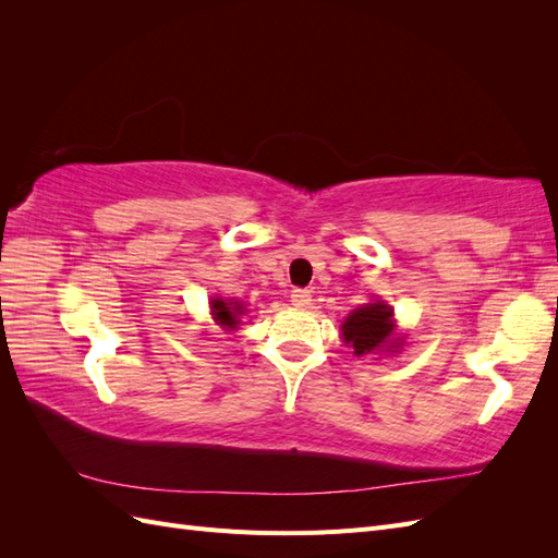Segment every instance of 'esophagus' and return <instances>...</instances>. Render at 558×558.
<instances>
[{"label": "esophagus", "instance_id": "34e87169", "mask_svg": "<svg viewBox=\"0 0 558 558\" xmlns=\"http://www.w3.org/2000/svg\"><path fill=\"white\" fill-rule=\"evenodd\" d=\"M291 302L295 307H310L312 305V293L307 289H295L291 293Z\"/></svg>", "mask_w": 558, "mask_h": 558}]
</instances>
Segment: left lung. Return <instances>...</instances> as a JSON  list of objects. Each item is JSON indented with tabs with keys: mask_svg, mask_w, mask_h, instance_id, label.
<instances>
[{
	"mask_svg": "<svg viewBox=\"0 0 558 558\" xmlns=\"http://www.w3.org/2000/svg\"><path fill=\"white\" fill-rule=\"evenodd\" d=\"M396 335L393 307L384 300L367 302V305L353 310L342 324V340L353 349L356 356L379 351H398L402 347Z\"/></svg>",
	"mask_w": 558,
	"mask_h": 558,
	"instance_id": "8db88e82",
	"label": "left lung"
}]
</instances>
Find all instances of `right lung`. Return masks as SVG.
Here are the masks:
<instances>
[{
  "mask_svg": "<svg viewBox=\"0 0 558 558\" xmlns=\"http://www.w3.org/2000/svg\"><path fill=\"white\" fill-rule=\"evenodd\" d=\"M209 307H211V316H214V320L221 328H226V330H234L240 326V316L244 314V307H242V302H232V300H221V298H214L211 302H209Z\"/></svg>",
  "mask_w": 558,
  "mask_h": 558,
  "instance_id": "add662e5",
  "label": "right lung"
}]
</instances>
